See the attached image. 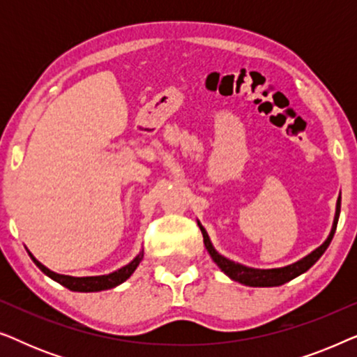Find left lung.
I'll return each instance as SVG.
<instances>
[{
	"instance_id": "obj_1",
	"label": "left lung",
	"mask_w": 357,
	"mask_h": 357,
	"mask_svg": "<svg viewBox=\"0 0 357 357\" xmlns=\"http://www.w3.org/2000/svg\"><path fill=\"white\" fill-rule=\"evenodd\" d=\"M340 208H341V198H338V203H336L333 229H331L328 238H326V241L321 243L319 248H315L310 255H307L305 258H302V260H299V261L292 263V265H289V266L273 268V270H257V268H248V266L241 265V263L227 260L226 257L219 255V253L214 250V247L211 245V241H209L204 227L199 222H198V226H199V229H202L203 242H204V247H206L208 253L211 255L214 263H216V265L221 268V270L226 273L231 280L238 281V282H242V284L252 286V287H273V286L284 284V282L294 280V278L302 275V273H305L312 265H315L317 260H319L321 255H324L325 250L330 245L331 238H333V236H335L336 224H338V218H340Z\"/></svg>"
}]
</instances>
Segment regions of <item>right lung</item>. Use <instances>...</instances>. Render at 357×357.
Returning <instances> with one entry per match:
<instances>
[{
    "instance_id": "1",
    "label": "right lung",
    "mask_w": 357,
    "mask_h": 357,
    "mask_svg": "<svg viewBox=\"0 0 357 357\" xmlns=\"http://www.w3.org/2000/svg\"><path fill=\"white\" fill-rule=\"evenodd\" d=\"M29 255L33 260V263L40 268V270L45 273L48 278H52L53 281L60 282L61 286L68 287L70 291H76V292H97V291H105V289H112V287L121 284V282L128 280V278L133 275V271L136 270V266L139 265L141 258H143V253H139L138 257L135 258L133 261L128 263V265L120 268L110 275H104V276H86V278H75V276H66V275H58V273H53L48 270L47 266H43L40 261L36 260L31 252Z\"/></svg>"
}]
</instances>
